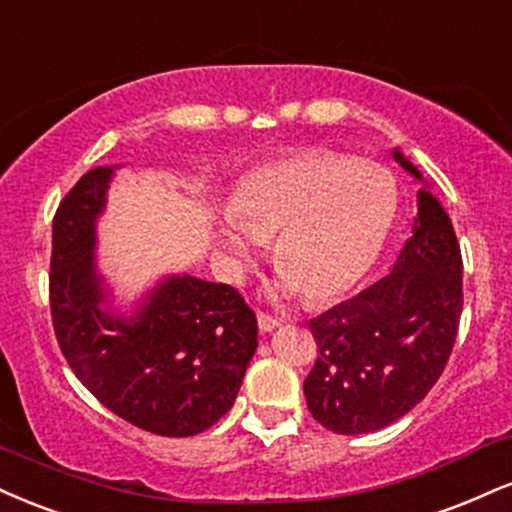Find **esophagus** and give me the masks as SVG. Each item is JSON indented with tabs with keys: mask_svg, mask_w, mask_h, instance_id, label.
I'll list each match as a JSON object with an SVG mask.
<instances>
[{
	"mask_svg": "<svg viewBox=\"0 0 512 512\" xmlns=\"http://www.w3.org/2000/svg\"><path fill=\"white\" fill-rule=\"evenodd\" d=\"M257 324H260L262 331H274L281 326V319L269 315V312H257Z\"/></svg>",
	"mask_w": 512,
	"mask_h": 512,
	"instance_id": "1",
	"label": "esophagus"
}]
</instances>
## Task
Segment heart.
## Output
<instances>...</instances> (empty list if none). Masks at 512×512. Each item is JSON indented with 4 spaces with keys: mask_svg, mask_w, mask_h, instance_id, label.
<instances>
[{
    "mask_svg": "<svg viewBox=\"0 0 512 512\" xmlns=\"http://www.w3.org/2000/svg\"><path fill=\"white\" fill-rule=\"evenodd\" d=\"M396 217V183L372 162L329 150H300L260 166L231 200L221 243L236 267L272 245L288 293L310 303L346 295L377 262Z\"/></svg>",
    "mask_w": 512,
    "mask_h": 512,
    "instance_id": "obj_1",
    "label": "heart"
}]
</instances>
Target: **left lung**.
<instances>
[{"label":"left lung","mask_w":512,"mask_h":512,"mask_svg":"<svg viewBox=\"0 0 512 512\" xmlns=\"http://www.w3.org/2000/svg\"><path fill=\"white\" fill-rule=\"evenodd\" d=\"M408 174L420 171L393 150ZM463 312V257L441 202L417 193L412 238L393 272L312 319L319 355L307 410L334 434H369L415 408L439 381Z\"/></svg>","instance_id":"1"}]
</instances>
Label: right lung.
<instances>
[{"label":"right lung","instance_id":"right-lung-1","mask_svg":"<svg viewBox=\"0 0 512 512\" xmlns=\"http://www.w3.org/2000/svg\"><path fill=\"white\" fill-rule=\"evenodd\" d=\"M114 166H97L52 221L49 307L59 348L80 384L121 420L159 436H195L231 410L257 348V317L236 288L169 276L135 310H104L95 221Z\"/></svg>","mask_w":512,"mask_h":512}]
</instances>
